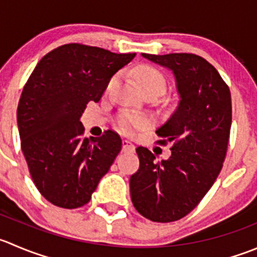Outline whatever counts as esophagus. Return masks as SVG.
I'll return each mask as SVG.
<instances>
[{
    "instance_id": "obj_1",
    "label": "esophagus",
    "mask_w": 257,
    "mask_h": 257,
    "mask_svg": "<svg viewBox=\"0 0 257 257\" xmlns=\"http://www.w3.org/2000/svg\"><path fill=\"white\" fill-rule=\"evenodd\" d=\"M121 143H123V152H134L136 151V146H134L131 141H126V139H124Z\"/></svg>"
}]
</instances>
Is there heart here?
Returning a JSON list of instances; mask_svg holds the SVG:
<instances>
[{
    "label": "heart",
    "instance_id": "heart-1",
    "mask_svg": "<svg viewBox=\"0 0 257 257\" xmlns=\"http://www.w3.org/2000/svg\"><path fill=\"white\" fill-rule=\"evenodd\" d=\"M136 76L139 81V85H141L142 90H149V89H156L163 93L166 90V79L164 76L159 73L158 70L153 68H149V66H141L136 70ZM116 76L113 78L109 83V88L115 84ZM147 120L141 115H137V114H123V115L119 118L118 125L124 133H132L136 129H141L143 126H146Z\"/></svg>",
    "mask_w": 257,
    "mask_h": 257
}]
</instances>
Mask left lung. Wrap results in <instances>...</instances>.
<instances>
[{
  "label": "left lung",
  "mask_w": 257,
  "mask_h": 257,
  "mask_svg": "<svg viewBox=\"0 0 257 257\" xmlns=\"http://www.w3.org/2000/svg\"><path fill=\"white\" fill-rule=\"evenodd\" d=\"M142 56L173 74L179 100L168 120L157 129L161 138L174 143L171 157L157 162L149 149L137 148L141 166L131 177V197L146 218L172 222L191 212L220 174L232 119L231 94L203 57Z\"/></svg>",
  "instance_id": "1"
}]
</instances>
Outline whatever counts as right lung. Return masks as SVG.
Returning <instances> with one entry per match:
<instances>
[{"label":"right lung","mask_w":257,"mask_h":257,"mask_svg":"<svg viewBox=\"0 0 257 257\" xmlns=\"http://www.w3.org/2000/svg\"><path fill=\"white\" fill-rule=\"evenodd\" d=\"M134 56L62 45L40 60L27 80L17 108L21 149L35 186L52 205L78 208L88 203L120 152V137L111 131L83 139L80 118Z\"/></svg>","instance_id":"add662e5"}]
</instances>
